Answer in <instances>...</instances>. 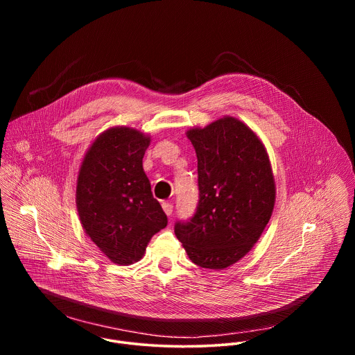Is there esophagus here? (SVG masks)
Segmentation results:
<instances>
[{"instance_id":"1","label":"esophagus","mask_w":355,"mask_h":355,"mask_svg":"<svg viewBox=\"0 0 355 355\" xmlns=\"http://www.w3.org/2000/svg\"><path fill=\"white\" fill-rule=\"evenodd\" d=\"M163 211H164V214L167 215V216H171L173 215V205L170 204V202H163Z\"/></svg>"}]
</instances>
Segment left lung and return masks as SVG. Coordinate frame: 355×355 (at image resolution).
<instances>
[{
	"instance_id": "obj_1",
	"label": "left lung",
	"mask_w": 355,
	"mask_h": 355,
	"mask_svg": "<svg viewBox=\"0 0 355 355\" xmlns=\"http://www.w3.org/2000/svg\"><path fill=\"white\" fill-rule=\"evenodd\" d=\"M198 157L199 202L175 236L189 260L225 270L241 260L263 234L275 205V180L267 150L244 122L223 116L187 130Z\"/></svg>"
}]
</instances>
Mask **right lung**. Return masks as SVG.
I'll use <instances>...</instances> for the list:
<instances>
[{
    "label": "right lung",
    "instance_id": "1",
    "mask_svg": "<svg viewBox=\"0 0 355 355\" xmlns=\"http://www.w3.org/2000/svg\"><path fill=\"white\" fill-rule=\"evenodd\" d=\"M150 136L128 126L101 133L81 162L76 204L85 234L112 263H137L167 216L143 170Z\"/></svg>",
    "mask_w": 355,
    "mask_h": 355
}]
</instances>
